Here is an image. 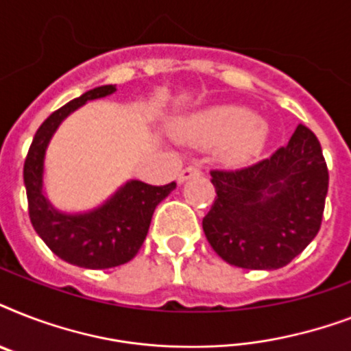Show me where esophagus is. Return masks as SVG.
Returning a JSON list of instances; mask_svg holds the SVG:
<instances>
[{"label":"esophagus","mask_w":351,"mask_h":351,"mask_svg":"<svg viewBox=\"0 0 351 351\" xmlns=\"http://www.w3.org/2000/svg\"><path fill=\"white\" fill-rule=\"evenodd\" d=\"M197 176H200V169H198L197 165H187V167H184L180 171V175H178V184H184L189 178H197Z\"/></svg>","instance_id":"1"}]
</instances>
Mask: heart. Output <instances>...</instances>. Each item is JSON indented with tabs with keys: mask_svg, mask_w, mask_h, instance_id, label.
Wrapping results in <instances>:
<instances>
[{
	"mask_svg": "<svg viewBox=\"0 0 351 351\" xmlns=\"http://www.w3.org/2000/svg\"><path fill=\"white\" fill-rule=\"evenodd\" d=\"M171 131L178 140L198 147H217L230 165L244 164L261 154L267 142V125L255 112L239 106H217L176 120Z\"/></svg>",
	"mask_w": 351,
	"mask_h": 351,
	"instance_id": "1",
	"label": "heart"
}]
</instances>
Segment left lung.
I'll return each instance as SVG.
<instances>
[{
    "label": "left lung",
    "instance_id": "8db88e82",
    "mask_svg": "<svg viewBox=\"0 0 351 351\" xmlns=\"http://www.w3.org/2000/svg\"><path fill=\"white\" fill-rule=\"evenodd\" d=\"M217 198L206 239L231 266L278 269L319 233L328 193L321 143L299 123L288 145L240 171H211Z\"/></svg>",
    "mask_w": 351,
    "mask_h": 351
}]
</instances>
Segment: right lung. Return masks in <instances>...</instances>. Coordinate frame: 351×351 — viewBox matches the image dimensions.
Masks as SVG:
<instances>
[{
  "mask_svg": "<svg viewBox=\"0 0 351 351\" xmlns=\"http://www.w3.org/2000/svg\"><path fill=\"white\" fill-rule=\"evenodd\" d=\"M117 93V85H101L54 111L36 131L23 165L30 222L54 255L74 266L106 269L121 266L136 255L147 237L156 206L176 187L149 186L127 180L98 208L67 213L54 208L43 191L45 154L62 121L87 101Z\"/></svg>",
  "mask_w": 351,
  "mask_h": 351,
  "instance_id": "add662e5",
  "label": "right lung"
}]
</instances>
